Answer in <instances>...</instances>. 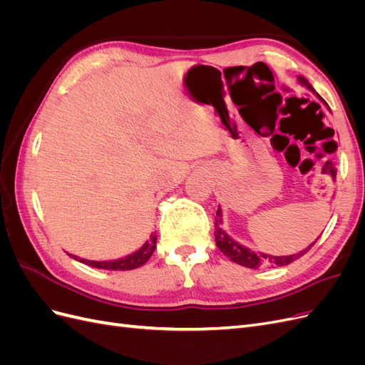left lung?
Segmentation results:
<instances>
[{"instance_id": "left-lung-1", "label": "left lung", "mask_w": 365, "mask_h": 365, "mask_svg": "<svg viewBox=\"0 0 365 365\" xmlns=\"http://www.w3.org/2000/svg\"><path fill=\"white\" fill-rule=\"evenodd\" d=\"M298 82H300L303 86H306L307 90H311L312 93H315L312 85L309 83L304 79V77L298 76ZM319 98H322V97H319ZM322 101H323V98H322ZM220 224H222V212H220V207H217L216 219H215V239H216L217 248L222 251L230 260H233L235 263H239V264H242V267L251 268V269H257V268H262V267H284V264H289L294 260L300 259L303 254H306L309 250H311V247H314V244H315V242H314L311 247L306 248L302 252H298V254H292V256H269V254L254 252L252 250H250L244 245H240L239 242H236L235 239H231L225 233V231L220 228Z\"/></svg>"}]
</instances>
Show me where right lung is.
<instances>
[{
    "label": "right lung",
    "instance_id": "right-lung-1",
    "mask_svg": "<svg viewBox=\"0 0 365 365\" xmlns=\"http://www.w3.org/2000/svg\"><path fill=\"white\" fill-rule=\"evenodd\" d=\"M155 248H157V233H152L150 239L140 250H137L135 252H132V254H129V256L121 257L118 260L94 262V260L79 259V257L73 256V254H70V256L76 260H79V262L88 264V267H93V268L109 269V271H129V269H135V268L143 267V264H145L150 259L152 252L155 251Z\"/></svg>",
    "mask_w": 365,
    "mask_h": 365
}]
</instances>
